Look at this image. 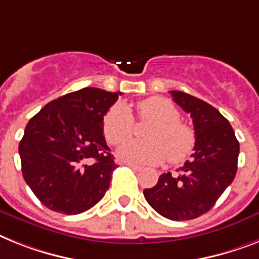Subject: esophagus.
Returning <instances> with one entry per match:
<instances>
[{"instance_id":"34e87169","label":"esophagus","mask_w":259,"mask_h":259,"mask_svg":"<svg viewBox=\"0 0 259 259\" xmlns=\"http://www.w3.org/2000/svg\"><path fill=\"white\" fill-rule=\"evenodd\" d=\"M128 165L131 166L134 170H136V172H139V170L143 169V166H140V165H135V164H128Z\"/></svg>"}]
</instances>
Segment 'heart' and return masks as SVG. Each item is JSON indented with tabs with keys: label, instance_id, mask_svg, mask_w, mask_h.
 <instances>
[{
	"label": "heart",
	"instance_id": "b5f03b06",
	"mask_svg": "<svg viewBox=\"0 0 259 259\" xmlns=\"http://www.w3.org/2000/svg\"><path fill=\"white\" fill-rule=\"evenodd\" d=\"M179 120V112L168 100L152 98L139 104L140 125L153 130V138L165 151L172 161L180 160L191 147L192 134L187 125ZM104 132L108 142L114 144L125 143L134 132L131 116L123 107H115L108 112L104 120ZM125 160L135 163H153L160 157V152L144 142H132L125 144L120 151Z\"/></svg>",
	"mask_w": 259,
	"mask_h": 259
}]
</instances>
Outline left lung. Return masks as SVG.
<instances>
[{
  "label": "left lung",
  "instance_id": "obj_1",
  "mask_svg": "<svg viewBox=\"0 0 259 259\" xmlns=\"http://www.w3.org/2000/svg\"><path fill=\"white\" fill-rule=\"evenodd\" d=\"M173 100L193 119V159L173 176L163 173L144 197L159 214L173 221L197 219L210 210L237 173L240 143L232 125L214 107L181 91H170Z\"/></svg>",
  "mask_w": 259,
  "mask_h": 259
}]
</instances>
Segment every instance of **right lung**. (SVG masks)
Returning a JSON list of instances; mask_svg holds the SVG:
<instances>
[{"label":"right lung","mask_w":259,"mask_h":259,"mask_svg":"<svg viewBox=\"0 0 259 259\" xmlns=\"http://www.w3.org/2000/svg\"><path fill=\"white\" fill-rule=\"evenodd\" d=\"M121 93L86 87L48 103L19 143L22 175L45 206L65 214L103 198L117 165L103 136V119Z\"/></svg>","instance_id":"obj_1"}]
</instances>
